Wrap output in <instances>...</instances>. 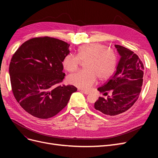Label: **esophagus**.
<instances>
[{
    "instance_id": "34e87169",
    "label": "esophagus",
    "mask_w": 158,
    "mask_h": 158,
    "mask_svg": "<svg viewBox=\"0 0 158 158\" xmlns=\"http://www.w3.org/2000/svg\"><path fill=\"white\" fill-rule=\"evenodd\" d=\"M81 92H82V93H84V94H85V95H88V94H90V92H87V91H81Z\"/></svg>"
}]
</instances>
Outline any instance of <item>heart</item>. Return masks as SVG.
Listing matches in <instances>:
<instances>
[{
	"mask_svg": "<svg viewBox=\"0 0 158 158\" xmlns=\"http://www.w3.org/2000/svg\"><path fill=\"white\" fill-rule=\"evenodd\" d=\"M81 61L85 62V70L70 75L69 84L80 89L88 90L100 80L109 78L116 68L117 57L113 49H106L100 44H89L79 47L77 55L68 54L63 61L64 69L73 73L79 68Z\"/></svg>",
	"mask_w": 158,
	"mask_h": 158,
	"instance_id": "1",
	"label": "heart"
}]
</instances>
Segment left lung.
I'll return each instance as SVG.
<instances>
[{
  "mask_svg": "<svg viewBox=\"0 0 158 158\" xmlns=\"http://www.w3.org/2000/svg\"><path fill=\"white\" fill-rule=\"evenodd\" d=\"M114 47L121 56L115 73L102 87L99 92L107 98L99 97L94 103V108L107 116H116L126 112L137 101L141 92L144 75V64L139 57L126 47Z\"/></svg>",
  "mask_w": 158,
  "mask_h": 158,
  "instance_id": "1",
  "label": "left lung"
}]
</instances>
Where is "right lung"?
Segmentation results:
<instances>
[{"instance_id":"add662e5","label":"right lung","mask_w":158,"mask_h":158,"mask_svg":"<svg viewBox=\"0 0 158 158\" xmlns=\"http://www.w3.org/2000/svg\"><path fill=\"white\" fill-rule=\"evenodd\" d=\"M70 44L50 37H35L19 47L10 66L12 92L20 106L33 117L49 118L67 105L74 85H59L65 74L63 61Z\"/></svg>"}]
</instances>
